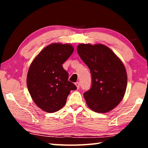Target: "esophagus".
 <instances>
[{
  "label": "esophagus",
  "instance_id": "obj_1",
  "mask_svg": "<svg viewBox=\"0 0 148 148\" xmlns=\"http://www.w3.org/2000/svg\"><path fill=\"white\" fill-rule=\"evenodd\" d=\"M75 85H76V86L77 87V89H79V86H80V84L79 82H76V84H75Z\"/></svg>",
  "mask_w": 148,
  "mask_h": 148
}]
</instances>
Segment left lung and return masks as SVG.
I'll list each match as a JSON object with an SVG mask.
<instances>
[{"label": "left lung", "instance_id": "8db88e82", "mask_svg": "<svg viewBox=\"0 0 148 148\" xmlns=\"http://www.w3.org/2000/svg\"><path fill=\"white\" fill-rule=\"evenodd\" d=\"M77 51L91 74L92 86L84 93L87 106L97 113L113 110L126 91L127 76L123 63L103 44H80Z\"/></svg>", "mask_w": 148, "mask_h": 148}]
</instances>
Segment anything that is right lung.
Listing matches in <instances>:
<instances>
[{"label": "right lung", "instance_id": "1", "mask_svg": "<svg viewBox=\"0 0 148 148\" xmlns=\"http://www.w3.org/2000/svg\"><path fill=\"white\" fill-rule=\"evenodd\" d=\"M73 51L69 44H49L30 65L27 88L34 103L45 112L53 113L62 108L71 90L77 89L69 81L68 72L62 67Z\"/></svg>", "mask_w": 148, "mask_h": 148}]
</instances>
